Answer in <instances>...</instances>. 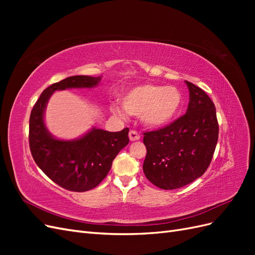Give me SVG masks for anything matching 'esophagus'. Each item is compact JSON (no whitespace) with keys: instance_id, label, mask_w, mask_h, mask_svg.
Here are the masks:
<instances>
[{"instance_id":"1","label":"esophagus","mask_w":255,"mask_h":255,"mask_svg":"<svg viewBox=\"0 0 255 255\" xmlns=\"http://www.w3.org/2000/svg\"><path fill=\"white\" fill-rule=\"evenodd\" d=\"M128 137H129L130 141H136V140L140 139V135L138 134L136 130H130V132L128 133Z\"/></svg>"}]
</instances>
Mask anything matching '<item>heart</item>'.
Returning <instances> with one entry per match:
<instances>
[{"label": "heart", "instance_id": "1", "mask_svg": "<svg viewBox=\"0 0 255 255\" xmlns=\"http://www.w3.org/2000/svg\"><path fill=\"white\" fill-rule=\"evenodd\" d=\"M122 105L128 114L141 116L146 127L161 128L180 113L183 95L174 86L143 84L128 90L122 99ZM112 112L121 118L126 117V113L117 106H112Z\"/></svg>", "mask_w": 255, "mask_h": 255}]
</instances>
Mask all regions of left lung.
<instances>
[{
    "label": "left lung",
    "mask_w": 255,
    "mask_h": 255,
    "mask_svg": "<svg viewBox=\"0 0 255 255\" xmlns=\"http://www.w3.org/2000/svg\"><path fill=\"white\" fill-rule=\"evenodd\" d=\"M185 83L189 90L186 114L165 128L143 133L144 175L166 190L181 188L201 176L211 164L218 141L213 101L201 88Z\"/></svg>",
    "instance_id": "8db88e82"
}]
</instances>
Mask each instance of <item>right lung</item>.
<instances>
[{"mask_svg": "<svg viewBox=\"0 0 255 255\" xmlns=\"http://www.w3.org/2000/svg\"><path fill=\"white\" fill-rule=\"evenodd\" d=\"M101 76L74 75L52 84L35 103L29 117V149L37 166L60 187L87 191L97 187L110 172L113 160L128 143V128L120 132L92 128L73 140L53 137L44 125V111L53 92L98 86Z\"/></svg>", "mask_w": 255, "mask_h": 255, "instance_id": "1", "label": "right lung"}]
</instances>
